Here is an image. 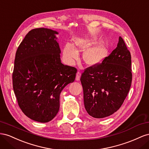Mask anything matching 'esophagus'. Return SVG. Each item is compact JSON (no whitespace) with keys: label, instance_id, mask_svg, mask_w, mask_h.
<instances>
[{"label":"esophagus","instance_id":"34e87169","mask_svg":"<svg viewBox=\"0 0 149 149\" xmlns=\"http://www.w3.org/2000/svg\"><path fill=\"white\" fill-rule=\"evenodd\" d=\"M80 76H81V73H80V72H77V74H76V77H75V80H79L80 78Z\"/></svg>","mask_w":149,"mask_h":149}]
</instances>
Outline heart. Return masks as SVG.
<instances>
[{
    "label": "heart",
    "mask_w": 149,
    "mask_h": 149,
    "mask_svg": "<svg viewBox=\"0 0 149 149\" xmlns=\"http://www.w3.org/2000/svg\"><path fill=\"white\" fill-rule=\"evenodd\" d=\"M95 38L93 37H77L74 39V46L66 44L63 49V57L65 61L72 64L79 57L78 52H84L83 60L87 65L94 66L99 64L107 55V49L103 44H95Z\"/></svg>",
    "instance_id": "1"
}]
</instances>
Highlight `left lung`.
<instances>
[{
	"instance_id": "1",
	"label": "left lung",
	"mask_w": 149,
	"mask_h": 149,
	"mask_svg": "<svg viewBox=\"0 0 149 149\" xmlns=\"http://www.w3.org/2000/svg\"><path fill=\"white\" fill-rule=\"evenodd\" d=\"M132 79L130 53L119 37L112 53L99 64L87 68L80 77L87 113L102 118L117 112L128 94Z\"/></svg>"
}]
</instances>
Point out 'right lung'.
Returning a JSON list of instances; mask_svg holds the SVG:
<instances>
[{
  "instance_id": "1",
  "label": "right lung",
  "mask_w": 149,
  "mask_h": 149,
  "mask_svg": "<svg viewBox=\"0 0 149 149\" xmlns=\"http://www.w3.org/2000/svg\"><path fill=\"white\" fill-rule=\"evenodd\" d=\"M58 33L46 28L32 29L15 54L12 83L19 107L31 119L42 123L56 117L61 93L77 73L75 67L61 62Z\"/></svg>"
}]
</instances>
